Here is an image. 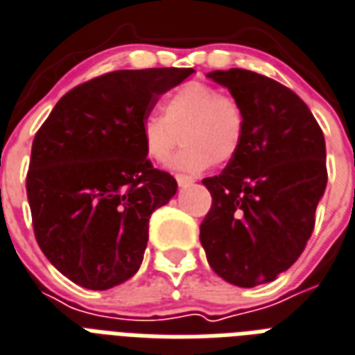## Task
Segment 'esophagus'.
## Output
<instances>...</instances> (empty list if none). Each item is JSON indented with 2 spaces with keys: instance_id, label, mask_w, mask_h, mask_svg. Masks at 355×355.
<instances>
[{
  "instance_id": "obj_1",
  "label": "esophagus",
  "mask_w": 355,
  "mask_h": 355,
  "mask_svg": "<svg viewBox=\"0 0 355 355\" xmlns=\"http://www.w3.org/2000/svg\"><path fill=\"white\" fill-rule=\"evenodd\" d=\"M177 182L180 188H186V186H189V184H193V178L186 177V175H177Z\"/></svg>"
}]
</instances>
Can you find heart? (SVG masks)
I'll use <instances>...</instances> for the list:
<instances>
[{
	"label": "heart",
	"mask_w": 355,
	"mask_h": 355,
	"mask_svg": "<svg viewBox=\"0 0 355 355\" xmlns=\"http://www.w3.org/2000/svg\"><path fill=\"white\" fill-rule=\"evenodd\" d=\"M243 110L232 94L218 93L205 81H188L162 102V115L141 121L145 153L156 164H166L180 141L182 150L171 159L175 171L199 175L236 156L243 137Z\"/></svg>",
	"instance_id": "b5f03b06"
}]
</instances>
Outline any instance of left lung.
Returning <instances> with one entry per match:
<instances>
[{"instance_id":"left-lung-1","label":"left lung","mask_w":355,"mask_h":355,"mask_svg":"<svg viewBox=\"0 0 355 355\" xmlns=\"http://www.w3.org/2000/svg\"><path fill=\"white\" fill-rule=\"evenodd\" d=\"M243 110V137L221 175L205 178L212 207L201 223L208 264L243 288L297 261L328 184L326 141L304 100L251 70L208 72Z\"/></svg>"}]
</instances>
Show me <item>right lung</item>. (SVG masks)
Listing matches in <instances>:
<instances>
[{
	"label": "right lung",
	"instance_id": "obj_1",
	"mask_svg": "<svg viewBox=\"0 0 355 355\" xmlns=\"http://www.w3.org/2000/svg\"><path fill=\"white\" fill-rule=\"evenodd\" d=\"M193 69L115 70L64 94L33 139L27 201L46 259L76 285L107 291L139 270L148 220L177 193L154 169L141 121Z\"/></svg>",
	"mask_w": 355,
	"mask_h": 355
}]
</instances>
